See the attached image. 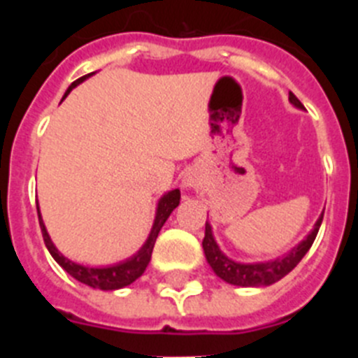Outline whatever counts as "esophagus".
<instances>
[{"label": "esophagus", "instance_id": "obj_1", "mask_svg": "<svg viewBox=\"0 0 358 358\" xmlns=\"http://www.w3.org/2000/svg\"><path fill=\"white\" fill-rule=\"evenodd\" d=\"M199 185H201V177H199L197 172H188L185 177V186L186 188H194L197 189Z\"/></svg>", "mask_w": 358, "mask_h": 358}]
</instances>
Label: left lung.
<instances>
[{
	"label": "left lung",
	"mask_w": 358,
	"mask_h": 358,
	"mask_svg": "<svg viewBox=\"0 0 358 358\" xmlns=\"http://www.w3.org/2000/svg\"><path fill=\"white\" fill-rule=\"evenodd\" d=\"M289 100L296 107L303 109V103L297 100V96L294 93H289ZM324 215V213H322ZM322 215L319 217V220L315 222L314 231L306 236V240H303L296 249L289 252L285 258H280V260L274 262H265V264H236V262L229 260L227 256L222 255V251L218 249L217 242H215L213 235H211V226L206 222V233H204V240H202V248H204V255H206L208 264L211 265L213 273L218 278H222L224 281L231 283V285L236 287H267L276 283L278 280H281L283 276L292 271L299 262L303 260V256L308 252V249L312 248L315 236H317V231L321 227Z\"/></svg>",
	"instance_id": "obj_1"
}]
</instances>
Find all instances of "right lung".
I'll return each mask as SVG.
<instances>
[{"instance_id":"1","label":"right lung","mask_w":358,"mask_h":358,"mask_svg":"<svg viewBox=\"0 0 358 358\" xmlns=\"http://www.w3.org/2000/svg\"><path fill=\"white\" fill-rule=\"evenodd\" d=\"M90 77V75H85V77L77 78V80L73 82L69 85V90L66 91L64 98L68 96L69 91L75 87V85L80 84L82 80ZM179 199H181V192L179 189H172L169 194L164 195L163 199L157 204V213H156V220H154V227L150 231V236H148L147 243H145L143 248L138 251V255H134L132 258H129L127 262H122V264L110 265V267H103V268H93V267H84V265H78L75 262L68 260L61 252L57 251L55 245L50 240L48 233H46V227L43 224V218H41L39 208H37V213H39V224H41V233H43L44 243H46V248H48L50 255L55 258V262L64 268L66 273L69 276H73L77 281L84 283V285H90L93 289H100V290H116V289H123V287L131 285L132 281H136L141 274L145 273V268H147L148 262H150L152 256V249H154V243H156L157 235H159L161 227L163 224L166 222V218L170 217L173 210L179 206Z\"/></svg>"}]
</instances>
